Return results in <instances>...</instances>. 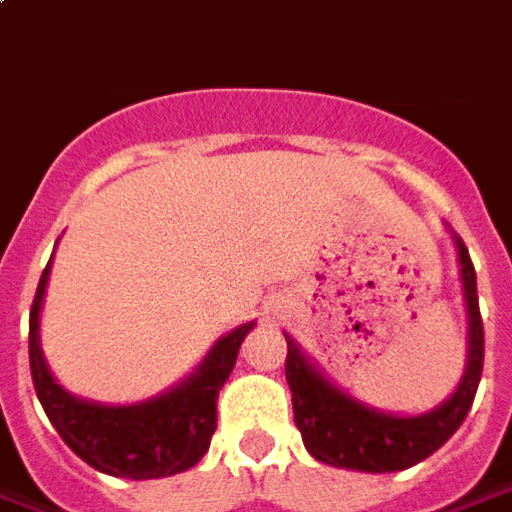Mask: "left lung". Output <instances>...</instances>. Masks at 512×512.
I'll return each mask as SVG.
<instances>
[{
	"instance_id": "left-lung-1",
	"label": "left lung",
	"mask_w": 512,
	"mask_h": 512,
	"mask_svg": "<svg viewBox=\"0 0 512 512\" xmlns=\"http://www.w3.org/2000/svg\"><path fill=\"white\" fill-rule=\"evenodd\" d=\"M462 279V296L468 312V358L456 389L440 406L423 414H394L366 406L363 400L332 383L318 363L284 332L287 338V383L293 392V417L304 448L318 462L332 468L363 473L406 471L423 462L440 445L454 437V431L468 417L473 397L482 380L485 360V329L476 296V270L465 242L451 231Z\"/></svg>"
}]
</instances>
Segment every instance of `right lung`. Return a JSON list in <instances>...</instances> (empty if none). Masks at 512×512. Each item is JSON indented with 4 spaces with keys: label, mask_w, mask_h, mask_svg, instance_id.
<instances>
[{
    "label": "right lung",
    "mask_w": 512,
    "mask_h": 512,
    "mask_svg": "<svg viewBox=\"0 0 512 512\" xmlns=\"http://www.w3.org/2000/svg\"><path fill=\"white\" fill-rule=\"evenodd\" d=\"M53 256L44 267L30 310V375L44 414L95 471L123 479H163L200 462L216 431V397L231 377L239 346L256 321L222 335L200 366L166 392L129 406H106L67 392L41 352V307Z\"/></svg>",
    "instance_id": "right-lung-1"
}]
</instances>
